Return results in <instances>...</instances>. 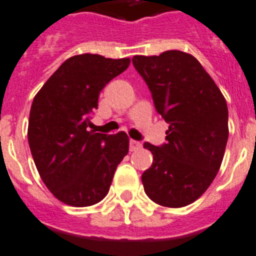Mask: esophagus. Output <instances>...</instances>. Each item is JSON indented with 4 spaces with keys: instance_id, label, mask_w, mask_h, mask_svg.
I'll list each match as a JSON object with an SVG mask.
<instances>
[{
    "instance_id": "34e87169",
    "label": "esophagus",
    "mask_w": 256,
    "mask_h": 256,
    "mask_svg": "<svg viewBox=\"0 0 256 256\" xmlns=\"http://www.w3.org/2000/svg\"><path fill=\"white\" fill-rule=\"evenodd\" d=\"M138 148H140V142L134 140H130V152H136V150H138Z\"/></svg>"
}]
</instances>
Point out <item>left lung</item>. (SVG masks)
<instances>
[{
	"label": "left lung",
	"instance_id": "obj_1",
	"mask_svg": "<svg viewBox=\"0 0 256 256\" xmlns=\"http://www.w3.org/2000/svg\"><path fill=\"white\" fill-rule=\"evenodd\" d=\"M132 65L168 122L166 144L144 142L152 164L142 174L144 192L164 207H184L210 187L228 138V110L222 92L194 56L168 50L134 56Z\"/></svg>",
	"mask_w": 256,
	"mask_h": 256
}]
</instances>
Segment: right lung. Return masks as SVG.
Wrapping results in <instances>:
<instances>
[{
    "mask_svg": "<svg viewBox=\"0 0 256 256\" xmlns=\"http://www.w3.org/2000/svg\"><path fill=\"white\" fill-rule=\"evenodd\" d=\"M128 65L130 58L74 56L34 96L28 126L30 152L46 187L65 204L100 202L128 152L126 132L108 136L88 130L100 90Z\"/></svg>",
    "mask_w": 256,
    "mask_h": 256,
    "instance_id": "obj_1",
    "label": "right lung"
}]
</instances>
